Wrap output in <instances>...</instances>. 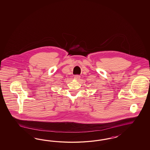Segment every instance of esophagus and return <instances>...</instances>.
Segmentation results:
<instances>
[{
	"label": "esophagus",
	"instance_id": "obj_1",
	"mask_svg": "<svg viewBox=\"0 0 150 150\" xmlns=\"http://www.w3.org/2000/svg\"><path fill=\"white\" fill-rule=\"evenodd\" d=\"M74 79H76V80H79L80 79V76L79 75H75L74 76Z\"/></svg>",
	"mask_w": 150,
	"mask_h": 150
}]
</instances>
